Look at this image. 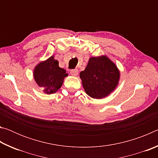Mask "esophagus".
Here are the masks:
<instances>
[{"label":"esophagus","mask_w":158,"mask_h":158,"mask_svg":"<svg viewBox=\"0 0 158 158\" xmlns=\"http://www.w3.org/2000/svg\"><path fill=\"white\" fill-rule=\"evenodd\" d=\"M78 73H79V71H78V69H72V70L70 71L71 75L74 76V77H76V76L78 75Z\"/></svg>","instance_id":"obj_1"}]
</instances>
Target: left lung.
Here are the masks:
<instances>
[{
	"label": "left lung",
	"instance_id": "obj_1",
	"mask_svg": "<svg viewBox=\"0 0 158 158\" xmlns=\"http://www.w3.org/2000/svg\"><path fill=\"white\" fill-rule=\"evenodd\" d=\"M79 75L86 94L93 98L101 99L116 89L120 73L109 58L102 56L90 58L86 68Z\"/></svg>",
	"mask_w": 158,
	"mask_h": 158
}]
</instances>
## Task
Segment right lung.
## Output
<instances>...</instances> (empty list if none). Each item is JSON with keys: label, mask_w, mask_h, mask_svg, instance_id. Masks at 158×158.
<instances>
[{"label": "right lung", "mask_w": 158, "mask_h": 158, "mask_svg": "<svg viewBox=\"0 0 158 158\" xmlns=\"http://www.w3.org/2000/svg\"><path fill=\"white\" fill-rule=\"evenodd\" d=\"M33 75L35 81L39 86L43 88L44 92L52 94L61 87L68 74L65 69L58 66V61L51 56L35 67Z\"/></svg>", "instance_id": "obj_1"}]
</instances>
